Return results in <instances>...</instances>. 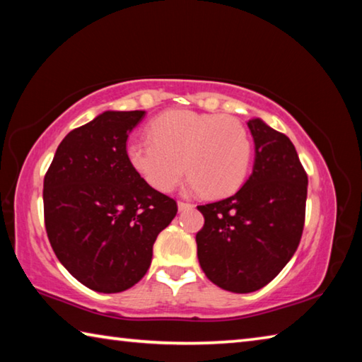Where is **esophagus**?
Instances as JSON below:
<instances>
[{
  "label": "esophagus",
  "mask_w": 362,
  "mask_h": 362,
  "mask_svg": "<svg viewBox=\"0 0 362 362\" xmlns=\"http://www.w3.org/2000/svg\"><path fill=\"white\" fill-rule=\"evenodd\" d=\"M177 206H179V211L180 212L189 211V209H193V207H194L192 203H185V201H179V204H177Z\"/></svg>",
  "instance_id": "1"
}]
</instances>
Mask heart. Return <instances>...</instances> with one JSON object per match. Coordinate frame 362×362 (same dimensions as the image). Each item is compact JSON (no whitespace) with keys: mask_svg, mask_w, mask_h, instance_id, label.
<instances>
[{"mask_svg":"<svg viewBox=\"0 0 362 362\" xmlns=\"http://www.w3.org/2000/svg\"><path fill=\"white\" fill-rule=\"evenodd\" d=\"M151 139H132L126 153L134 170L158 192H170L187 174L211 198L235 193L246 180L252 140L230 116L168 112L150 124Z\"/></svg>","mask_w":362,"mask_h":362,"instance_id":"heart-1","label":"heart"}]
</instances>
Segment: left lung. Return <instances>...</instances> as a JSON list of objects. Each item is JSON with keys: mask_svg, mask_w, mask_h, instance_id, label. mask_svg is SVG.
Wrapping results in <instances>:
<instances>
[{"mask_svg": "<svg viewBox=\"0 0 362 362\" xmlns=\"http://www.w3.org/2000/svg\"><path fill=\"white\" fill-rule=\"evenodd\" d=\"M254 169L238 192L198 206L199 265L214 284L247 293L262 289L292 259L302 238L308 177L296 146L260 118L249 119Z\"/></svg>", "mask_w": 362, "mask_h": 362, "instance_id": "obj_1", "label": "left lung"}]
</instances>
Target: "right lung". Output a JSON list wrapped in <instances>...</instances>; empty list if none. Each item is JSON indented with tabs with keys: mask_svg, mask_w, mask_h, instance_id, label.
I'll list each match as a JSON object with an SVG mask.
<instances>
[{
	"mask_svg": "<svg viewBox=\"0 0 362 362\" xmlns=\"http://www.w3.org/2000/svg\"><path fill=\"white\" fill-rule=\"evenodd\" d=\"M145 112H103L65 136L45 177L49 243L73 278L115 293L148 272L153 244L177 214L131 166L129 132Z\"/></svg>",
	"mask_w": 362,
	"mask_h": 362,
	"instance_id": "obj_1",
	"label": "right lung"
}]
</instances>
